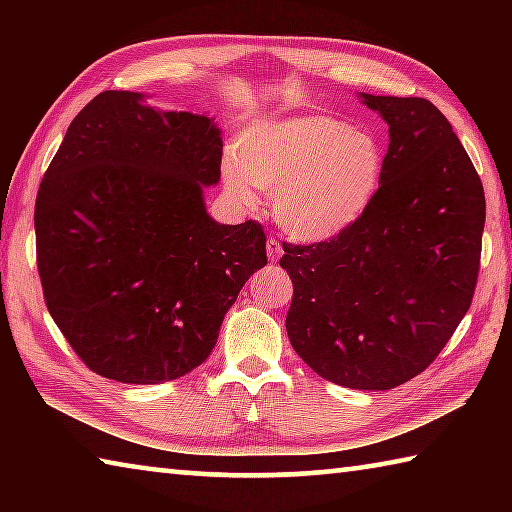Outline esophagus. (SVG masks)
<instances>
[{
    "label": "esophagus",
    "instance_id": "34e87169",
    "mask_svg": "<svg viewBox=\"0 0 512 512\" xmlns=\"http://www.w3.org/2000/svg\"><path fill=\"white\" fill-rule=\"evenodd\" d=\"M266 255H268V259H271V262H277V259L282 257V246H280V241L277 239H268L266 241Z\"/></svg>",
    "mask_w": 512,
    "mask_h": 512
}]
</instances>
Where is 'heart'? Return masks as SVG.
<instances>
[{"label":"heart","mask_w":512,"mask_h":512,"mask_svg":"<svg viewBox=\"0 0 512 512\" xmlns=\"http://www.w3.org/2000/svg\"><path fill=\"white\" fill-rule=\"evenodd\" d=\"M225 187L253 207L273 194V214L300 241H325L357 223L379 192L384 151L368 133L327 115L264 119L241 131L223 167Z\"/></svg>","instance_id":"1"}]
</instances>
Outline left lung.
<instances>
[{"label": "left lung", "mask_w": 512, "mask_h": 512, "mask_svg": "<svg viewBox=\"0 0 512 512\" xmlns=\"http://www.w3.org/2000/svg\"><path fill=\"white\" fill-rule=\"evenodd\" d=\"M361 101L388 124L379 192L341 235L284 244L287 334L332 384L388 391L429 366L472 305L485 194L447 117L420 97Z\"/></svg>", "instance_id": "8db88e82"}]
</instances>
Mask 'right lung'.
I'll return each mask as SVG.
<instances>
[{
	"label": "right lung",
	"mask_w": 512,
	"mask_h": 512,
	"mask_svg": "<svg viewBox=\"0 0 512 512\" xmlns=\"http://www.w3.org/2000/svg\"><path fill=\"white\" fill-rule=\"evenodd\" d=\"M221 155L212 117L155 110L142 92H101L69 124L36 198L38 273L51 318L97 375L192 372L266 266L262 225L207 214Z\"/></svg>",
	"instance_id": "obj_1"
}]
</instances>
